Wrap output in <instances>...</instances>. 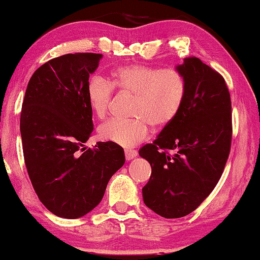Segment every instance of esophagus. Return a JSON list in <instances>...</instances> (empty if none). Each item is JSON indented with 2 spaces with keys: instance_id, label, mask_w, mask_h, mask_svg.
I'll return each mask as SVG.
<instances>
[{
  "instance_id": "obj_1",
  "label": "esophagus",
  "mask_w": 260,
  "mask_h": 260,
  "mask_svg": "<svg viewBox=\"0 0 260 260\" xmlns=\"http://www.w3.org/2000/svg\"><path fill=\"white\" fill-rule=\"evenodd\" d=\"M124 154H125V159H126V161H130V159H133V158L136 157L137 151L134 150V149H125Z\"/></svg>"
}]
</instances>
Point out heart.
<instances>
[{
    "label": "heart",
    "instance_id": "heart-1",
    "mask_svg": "<svg viewBox=\"0 0 260 260\" xmlns=\"http://www.w3.org/2000/svg\"><path fill=\"white\" fill-rule=\"evenodd\" d=\"M113 88L135 95L130 119H111L99 127V136L122 147H134L147 140L150 125L168 126L179 116L186 101L187 83L174 69L147 65H126L112 70L110 80L101 76L90 78L86 99L93 115L103 119L108 115Z\"/></svg>",
    "mask_w": 260,
    "mask_h": 260
}]
</instances>
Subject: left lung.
I'll return each mask as SVG.
<instances>
[{
  "label": "left lung",
  "mask_w": 260,
  "mask_h": 260,
  "mask_svg": "<svg viewBox=\"0 0 260 260\" xmlns=\"http://www.w3.org/2000/svg\"><path fill=\"white\" fill-rule=\"evenodd\" d=\"M176 70L187 83L182 109L140 150L151 166L143 201L167 219L189 214L212 193L232 142V104L223 77L195 56L184 58Z\"/></svg>",
  "instance_id": "left-lung-1"
}]
</instances>
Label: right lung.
<instances>
[{"mask_svg": "<svg viewBox=\"0 0 260 260\" xmlns=\"http://www.w3.org/2000/svg\"><path fill=\"white\" fill-rule=\"evenodd\" d=\"M101 58L74 53L49 60L35 71L24 94L20 118L24 163L39 200L60 218L91 212L125 162L123 148L112 142L84 148L93 131L86 85Z\"/></svg>", "mask_w": 260, "mask_h": 260, "instance_id": "1", "label": "right lung"}]
</instances>
